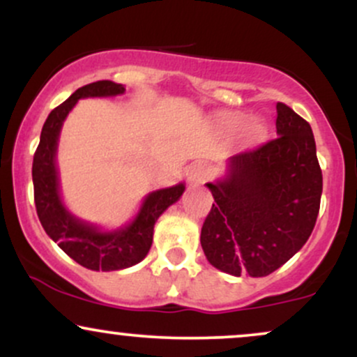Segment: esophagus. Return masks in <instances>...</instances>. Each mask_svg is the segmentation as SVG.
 Masks as SVG:
<instances>
[{"instance_id":"obj_1","label":"esophagus","mask_w":357,"mask_h":357,"mask_svg":"<svg viewBox=\"0 0 357 357\" xmlns=\"http://www.w3.org/2000/svg\"><path fill=\"white\" fill-rule=\"evenodd\" d=\"M208 179V169L202 165L192 166L191 169V181L195 183H204Z\"/></svg>"}]
</instances>
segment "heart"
Wrapping results in <instances>:
<instances>
[{
    "label": "heart",
    "mask_w": 357,
    "mask_h": 357,
    "mask_svg": "<svg viewBox=\"0 0 357 357\" xmlns=\"http://www.w3.org/2000/svg\"><path fill=\"white\" fill-rule=\"evenodd\" d=\"M218 124L225 132H233V130L240 129V137L245 144H255L265 134V126L260 121H257V119L245 121L243 114L238 112L227 114L220 119Z\"/></svg>",
    "instance_id": "1"
}]
</instances>
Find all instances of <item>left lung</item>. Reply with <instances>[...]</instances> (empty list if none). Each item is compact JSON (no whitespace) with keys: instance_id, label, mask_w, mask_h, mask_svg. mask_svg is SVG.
<instances>
[{"instance_id":"1","label":"left lung","mask_w":357,"mask_h":357,"mask_svg":"<svg viewBox=\"0 0 357 357\" xmlns=\"http://www.w3.org/2000/svg\"><path fill=\"white\" fill-rule=\"evenodd\" d=\"M277 137L228 159L208 183L215 203L202 228L208 261L240 277H267L305 245L315 227L322 171L310 124L277 102Z\"/></svg>"}]
</instances>
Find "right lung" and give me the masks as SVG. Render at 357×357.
Returning a JSON list of instances; mask_svg holds the SVG:
<instances>
[{
  "instance_id": "right-lung-1",
  "label": "right lung",
  "mask_w": 357,
  "mask_h": 357,
  "mask_svg": "<svg viewBox=\"0 0 357 357\" xmlns=\"http://www.w3.org/2000/svg\"><path fill=\"white\" fill-rule=\"evenodd\" d=\"M121 84L99 80L77 89L63 104L55 107L45 121L40 144L33 155L35 206L47 235L82 267L112 272L132 267L147 255L153 245L154 223L183 195L184 184L149 192L132 223L114 231H100L77 220L67 211L60 198L55 154L61 124L79 99L112 97L124 93Z\"/></svg>"
}]
</instances>
